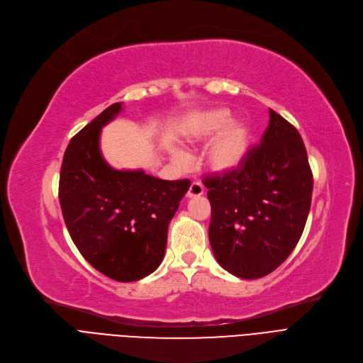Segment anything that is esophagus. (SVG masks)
Instances as JSON below:
<instances>
[{"instance_id": "obj_1", "label": "esophagus", "mask_w": 363, "mask_h": 363, "mask_svg": "<svg viewBox=\"0 0 363 363\" xmlns=\"http://www.w3.org/2000/svg\"><path fill=\"white\" fill-rule=\"evenodd\" d=\"M203 195V186L199 182H194L187 190V198H196Z\"/></svg>"}]
</instances>
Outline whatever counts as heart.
Instances as JSON below:
<instances>
[{
    "mask_svg": "<svg viewBox=\"0 0 363 363\" xmlns=\"http://www.w3.org/2000/svg\"><path fill=\"white\" fill-rule=\"evenodd\" d=\"M216 134L218 136L206 149L208 167L218 174L236 172L246 161L250 151V125L240 118L231 120V113L225 108H214L203 111L191 120L186 136L190 142L201 143ZM173 160L179 165L186 162V157L182 152H174Z\"/></svg>",
    "mask_w": 363,
    "mask_h": 363,
    "instance_id": "heart-1",
    "label": "heart"
}]
</instances>
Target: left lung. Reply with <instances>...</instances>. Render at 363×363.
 <instances>
[{
	"instance_id": "1",
	"label": "left lung",
	"mask_w": 363,
	"mask_h": 363,
	"mask_svg": "<svg viewBox=\"0 0 363 363\" xmlns=\"http://www.w3.org/2000/svg\"><path fill=\"white\" fill-rule=\"evenodd\" d=\"M211 202L209 243L218 264L245 280L279 268L299 242L313 179L303 140L269 108L261 145L236 172L203 179Z\"/></svg>"
}]
</instances>
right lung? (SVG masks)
<instances>
[{
  "label": "right lung",
  "mask_w": 363,
  "mask_h": 363,
  "mask_svg": "<svg viewBox=\"0 0 363 363\" xmlns=\"http://www.w3.org/2000/svg\"><path fill=\"white\" fill-rule=\"evenodd\" d=\"M121 102L104 110L70 140L64 152L58 198L76 247L95 269L121 283L154 272L167 246L168 224L190 187L143 169H116L99 149L101 129Z\"/></svg>",
  "instance_id": "add662e5"
}]
</instances>
